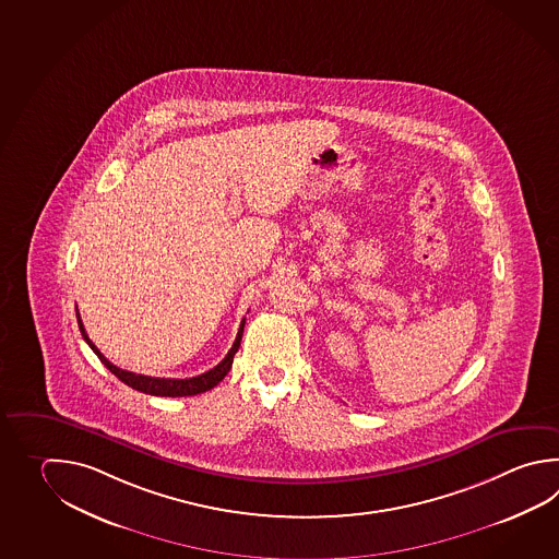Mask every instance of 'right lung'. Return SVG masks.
Instances as JSON below:
<instances>
[{
    "mask_svg": "<svg viewBox=\"0 0 559 559\" xmlns=\"http://www.w3.org/2000/svg\"><path fill=\"white\" fill-rule=\"evenodd\" d=\"M78 324H80L83 341L92 346L93 353L97 354V358L102 360L103 365L109 368L111 374H115L121 382H126L127 386H131L133 390L145 392V394H151V396H167V399L194 396V394H201V392H206V390L217 386L218 382L227 377V372L230 370V366H233V358H235V354L239 350L240 338H242V331H245V319H242L239 334H237V338L233 342V348L228 350L227 356H225L215 368H211L205 374H199V377L193 378H155L135 374V372H129V370H123V368H117V366L111 365V362L99 353V348L90 341L87 332L83 329L80 312H78Z\"/></svg>",
    "mask_w": 559,
    "mask_h": 559,
    "instance_id": "1",
    "label": "right lung"
}]
</instances>
